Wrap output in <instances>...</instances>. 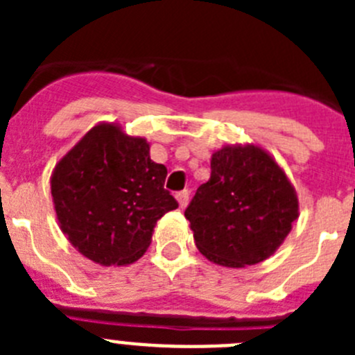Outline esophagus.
I'll return each instance as SVG.
<instances>
[{
  "label": "esophagus",
  "mask_w": 355,
  "mask_h": 355,
  "mask_svg": "<svg viewBox=\"0 0 355 355\" xmlns=\"http://www.w3.org/2000/svg\"><path fill=\"white\" fill-rule=\"evenodd\" d=\"M188 197H190V192L188 190H181V192L175 193V200L180 202V208H184L188 205Z\"/></svg>",
  "instance_id": "34e87169"
}]
</instances>
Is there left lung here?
Instances as JSON below:
<instances>
[{"label":"left lung","instance_id":"left-lung-1","mask_svg":"<svg viewBox=\"0 0 355 355\" xmlns=\"http://www.w3.org/2000/svg\"><path fill=\"white\" fill-rule=\"evenodd\" d=\"M184 216L202 256L241 268L279 249L299 216V199L265 149L236 144L213 153L211 175L197 188Z\"/></svg>","mask_w":355,"mask_h":355}]
</instances>
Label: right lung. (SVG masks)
I'll use <instances>...</instances> for the list:
<instances>
[{
  "label": "right lung",
  "instance_id": "right-lung-1",
  "mask_svg": "<svg viewBox=\"0 0 355 355\" xmlns=\"http://www.w3.org/2000/svg\"><path fill=\"white\" fill-rule=\"evenodd\" d=\"M167 168L150 159L146 139L99 122L51 174L62 233L97 265H131L149 247L156 222L178 208L163 188Z\"/></svg>",
  "mask_w": 355,
  "mask_h": 355
}]
</instances>
